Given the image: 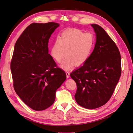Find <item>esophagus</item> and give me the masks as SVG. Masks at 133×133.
<instances>
[{
	"label": "esophagus",
	"instance_id": "obj_1",
	"mask_svg": "<svg viewBox=\"0 0 133 133\" xmlns=\"http://www.w3.org/2000/svg\"><path fill=\"white\" fill-rule=\"evenodd\" d=\"M66 77L69 78L70 76V72L69 71H66Z\"/></svg>",
	"mask_w": 133,
	"mask_h": 133
}]
</instances>
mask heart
Instances as JSON below:
<instances>
[{"instance_id": "obj_1", "label": "heart", "mask_w": 133, "mask_h": 133, "mask_svg": "<svg viewBox=\"0 0 133 133\" xmlns=\"http://www.w3.org/2000/svg\"><path fill=\"white\" fill-rule=\"evenodd\" d=\"M93 41L92 34L84 33L78 29H69L55 41L51 46L50 55L57 62H60L66 55L68 57L62 62L61 66L69 69L74 64L80 65L87 60Z\"/></svg>"}]
</instances>
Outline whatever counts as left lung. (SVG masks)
I'll use <instances>...</instances> for the list:
<instances>
[{
  "mask_svg": "<svg viewBox=\"0 0 133 133\" xmlns=\"http://www.w3.org/2000/svg\"><path fill=\"white\" fill-rule=\"evenodd\" d=\"M96 33L93 51L84 64L70 74L75 81L77 103L88 109L107 103L121 75V57L115 42L98 24H91Z\"/></svg>",
  "mask_w": 133,
  "mask_h": 133,
  "instance_id": "1",
  "label": "left lung"
}]
</instances>
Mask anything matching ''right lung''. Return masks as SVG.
I'll return each mask as SVG.
<instances>
[{
	"label": "right lung",
	"instance_id": "right-lung-1",
	"mask_svg": "<svg viewBox=\"0 0 133 133\" xmlns=\"http://www.w3.org/2000/svg\"><path fill=\"white\" fill-rule=\"evenodd\" d=\"M59 25L52 22L31 23L15 45L10 64L14 88L21 100L36 111L54 104L57 89L66 78L49 54V39Z\"/></svg>",
	"mask_w": 133,
	"mask_h": 133
}]
</instances>
